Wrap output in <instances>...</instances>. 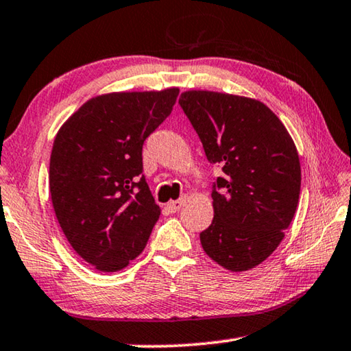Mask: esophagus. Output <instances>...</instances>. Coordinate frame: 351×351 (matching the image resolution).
<instances>
[{
  "instance_id": "obj_1",
  "label": "esophagus",
  "mask_w": 351,
  "mask_h": 351,
  "mask_svg": "<svg viewBox=\"0 0 351 351\" xmlns=\"http://www.w3.org/2000/svg\"><path fill=\"white\" fill-rule=\"evenodd\" d=\"M182 204H184V199H175V202H169L167 203V209L170 210V213H178L182 208Z\"/></svg>"
}]
</instances>
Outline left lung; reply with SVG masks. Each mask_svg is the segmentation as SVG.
Wrapping results in <instances>:
<instances>
[{
	"label": "left lung",
	"instance_id": "1",
	"mask_svg": "<svg viewBox=\"0 0 351 351\" xmlns=\"http://www.w3.org/2000/svg\"><path fill=\"white\" fill-rule=\"evenodd\" d=\"M180 106L210 164L214 220L199 232L210 259L231 271L259 265L280 245L298 206L302 170L292 137L258 99L209 90L181 93Z\"/></svg>",
	"mask_w": 351,
	"mask_h": 351
}]
</instances>
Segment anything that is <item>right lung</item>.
I'll return each mask as SVG.
<instances>
[{
	"label": "right lung",
	"instance_id": "1",
	"mask_svg": "<svg viewBox=\"0 0 351 351\" xmlns=\"http://www.w3.org/2000/svg\"><path fill=\"white\" fill-rule=\"evenodd\" d=\"M180 88L119 92L81 106L49 159L56 217L75 252L99 271L125 269L160 215L142 175L145 138L171 114Z\"/></svg>",
	"mask_w": 351,
	"mask_h": 351
}]
</instances>
